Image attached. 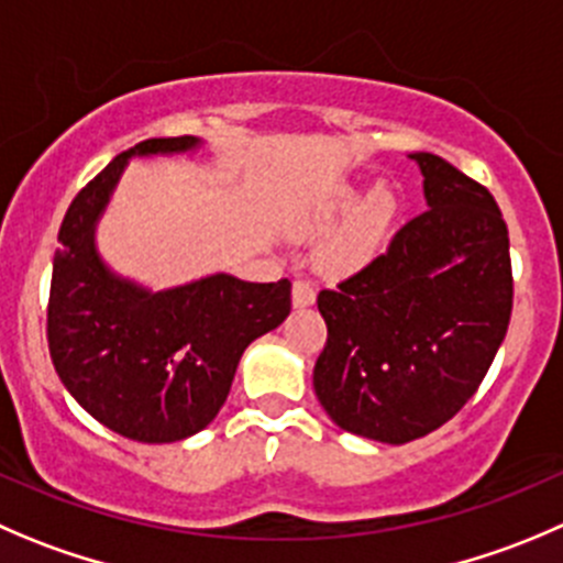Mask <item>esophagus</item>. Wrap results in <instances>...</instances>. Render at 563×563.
I'll use <instances>...</instances> for the list:
<instances>
[{"label":"esophagus","instance_id":"obj_1","mask_svg":"<svg viewBox=\"0 0 563 563\" xmlns=\"http://www.w3.org/2000/svg\"><path fill=\"white\" fill-rule=\"evenodd\" d=\"M291 299H294V308H308V305H313L316 302L313 283H310V280H294Z\"/></svg>","mask_w":563,"mask_h":563}]
</instances>
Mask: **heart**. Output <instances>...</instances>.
<instances>
[{
    "instance_id": "b5f03b06",
    "label": "heart",
    "mask_w": 563,
    "mask_h": 563,
    "mask_svg": "<svg viewBox=\"0 0 563 563\" xmlns=\"http://www.w3.org/2000/svg\"><path fill=\"white\" fill-rule=\"evenodd\" d=\"M354 189L352 187H338L330 198L324 200V206L319 209V222L335 220L338 214L352 206ZM393 203L390 192L385 187H376L360 200L352 209V214L346 217V222L341 225V231L332 233L319 250V266L327 275H349V272H357L360 266L368 264L376 255V250L382 247L387 236V228H390Z\"/></svg>"
}]
</instances>
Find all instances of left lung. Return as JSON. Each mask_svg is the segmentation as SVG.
I'll list each match as a JSON object with an SVG mask.
<instances>
[{
  "instance_id": "obj_1",
  "label": "left lung",
  "mask_w": 563,
  "mask_h": 563,
  "mask_svg": "<svg viewBox=\"0 0 563 563\" xmlns=\"http://www.w3.org/2000/svg\"><path fill=\"white\" fill-rule=\"evenodd\" d=\"M429 209L365 269L319 291L327 346L313 368L343 432L401 445L454 418L511 319L509 231L498 203L434 154H409Z\"/></svg>"
}]
</instances>
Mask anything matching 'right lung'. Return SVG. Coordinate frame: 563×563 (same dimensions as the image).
Returning a JSON list of instances; mask_svg holds the SVG:
<instances>
[{
  "label": "right lung",
  "mask_w": 563,
  "mask_h": 563,
  "mask_svg": "<svg viewBox=\"0 0 563 563\" xmlns=\"http://www.w3.org/2000/svg\"><path fill=\"white\" fill-rule=\"evenodd\" d=\"M198 136H159L114 156L59 225L48 294V352L65 390L136 443H176L217 418L244 349L291 313V283L209 275L151 291L114 275L96 225L131 156L187 154Z\"/></svg>",
  "instance_id": "obj_1"
}]
</instances>
